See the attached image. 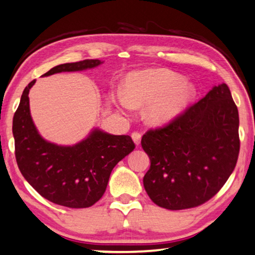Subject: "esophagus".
Masks as SVG:
<instances>
[{
	"label": "esophagus",
	"instance_id": "obj_1",
	"mask_svg": "<svg viewBox=\"0 0 255 255\" xmlns=\"http://www.w3.org/2000/svg\"><path fill=\"white\" fill-rule=\"evenodd\" d=\"M131 136H132L133 141H134V143H135L136 145H139L140 142H141V133H139V132H133Z\"/></svg>",
	"mask_w": 255,
	"mask_h": 255
}]
</instances>
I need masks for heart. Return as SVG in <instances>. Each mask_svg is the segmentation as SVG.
<instances>
[{
  "label": "heart",
  "mask_w": 255,
  "mask_h": 255,
  "mask_svg": "<svg viewBox=\"0 0 255 255\" xmlns=\"http://www.w3.org/2000/svg\"><path fill=\"white\" fill-rule=\"evenodd\" d=\"M194 94V86L181 74L153 69L131 73L125 83V93L119 91L118 99L123 108L149 105L145 119L152 125H162L181 114Z\"/></svg>",
  "instance_id": "1"
}]
</instances>
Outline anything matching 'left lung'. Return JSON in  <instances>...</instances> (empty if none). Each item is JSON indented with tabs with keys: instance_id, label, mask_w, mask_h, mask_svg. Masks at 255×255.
Here are the masks:
<instances>
[{
	"instance_id": "left-lung-1",
	"label": "left lung",
	"mask_w": 255,
	"mask_h": 255,
	"mask_svg": "<svg viewBox=\"0 0 255 255\" xmlns=\"http://www.w3.org/2000/svg\"><path fill=\"white\" fill-rule=\"evenodd\" d=\"M239 111L226 83L216 86L141 144L150 158L149 198L168 210L201 206L218 193L240 153Z\"/></svg>"
}]
</instances>
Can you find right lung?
I'll return each mask as SVG.
<instances>
[{
    "label": "right lung",
    "instance_id": "obj_1",
    "mask_svg": "<svg viewBox=\"0 0 255 255\" xmlns=\"http://www.w3.org/2000/svg\"><path fill=\"white\" fill-rule=\"evenodd\" d=\"M99 60H83L54 66L43 77L98 66ZM24 88L13 116L15 159L26 181L41 197L58 206L88 208L105 193L115 165L133 151L130 135H113L96 128L87 139L64 147L44 140L32 122L29 110V90Z\"/></svg>",
    "mask_w": 255,
    "mask_h": 255
}]
</instances>
